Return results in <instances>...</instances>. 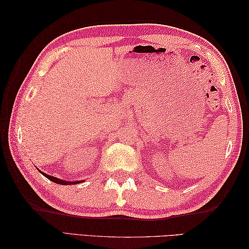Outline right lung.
<instances>
[{
  "label": "right lung",
  "mask_w": 249,
  "mask_h": 249,
  "mask_svg": "<svg viewBox=\"0 0 249 249\" xmlns=\"http://www.w3.org/2000/svg\"><path fill=\"white\" fill-rule=\"evenodd\" d=\"M41 172V171H40ZM41 174H43V176H45L47 178H49L50 181H52V182H54V183H56V184H62V185H72V184H78V183H80L81 181H75V182H67V181H63V179H60V178H54V177H51V176H48V174H46V173H44V172H41Z\"/></svg>",
  "instance_id": "add662e5"
}]
</instances>
